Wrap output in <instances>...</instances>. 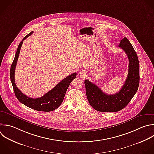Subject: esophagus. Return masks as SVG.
I'll use <instances>...</instances> for the list:
<instances>
[{"mask_svg": "<svg viewBox=\"0 0 154 154\" xmlns=\"http://www.w3.org/2000/svg\"><path fill=\"white\" fill-rule=\"evenodd\" d=\"M79 76H80V77L81 78L84 79V78L87 77V73L85 72H84V71H81L80 72V73H79Z\"/></svg>", "mask_w": 154, "mask_h": 154, "instance_id": "1", "label": "esophagus"}]
</instances>
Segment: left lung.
<instances>
[{
    "mask_svg": "<svg viewBox=\"0 0 154 154\" xmlns=\"http://www.w3.org/2000/svg\"><path fill=\"white\" fill-rule=\"evenodd\" d=\"M128 60V74L121 90L114 94H106L87 79L84 81L86 95L90 105L101 112H117L124 108L136 93L140 82V69L137 55L129 41L124 37L119 45Z\"/></svg>",
    "mask_w": 154,
    "mask_h": 154,
    "instance_id": "left-lung-1",
    "label": "left lung"
}]
</instances>
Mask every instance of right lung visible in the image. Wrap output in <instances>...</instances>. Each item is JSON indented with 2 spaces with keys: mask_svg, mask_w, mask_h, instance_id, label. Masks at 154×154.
Returning <instances> with one entry per match:
<instances>
[{
  "mask_svg": "<svg viewBox=\"0 0 154 154\" xmlns=\"http://www.w3.org/2000/svg\"><path fill=\"white\" fill-rule=\"evenodd\" d=\"M32 33L33 31L31 32L26 36H25L18 46L15 58L10 69V78L16 96L22 103L37 111L46 112L52 111L57 109L63 102L69 86L70 85L73 79L76 78V73H72V75L65 78L51 90L40 97L31 98L22 93V92L17 88L15 83V69L19 56L20 49L23 44V41L31 34H32Z\"/></svg>",
  "mask_w": 154,
  "mask_h": 154,
  "instance_id": "1",
  "label": "right lung"
}]
</instances>
